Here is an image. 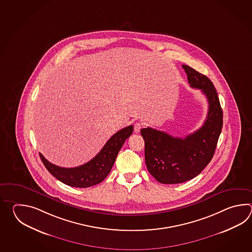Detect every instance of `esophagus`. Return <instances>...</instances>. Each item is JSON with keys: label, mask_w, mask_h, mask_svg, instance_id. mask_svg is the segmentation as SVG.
<instances>
[{"label": "esophagus", "mask_w": 252, "mask_h": 252, "mask_svg": "<svg viewBox=\"0 0 252 252\" xmlns=\"http://www.w3.org/2000/svg\"><path fill=\"white\" fill-rule=\"evenodd\" d=\"M141 127H142V124H140V123H136V124H134V131L136 133H138V132H139Z\"/></svg>", "instance_id": "1"}]
</instances>
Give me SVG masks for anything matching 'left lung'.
Returning <instances> with one entry per match:
<instances>
[{"instance_id": "obj_1", "label": "left lung", "mask_w": 252, "mask_h": 252, "mask_svg": "<svg viewBox=\"0 0 252 252\" xmlns=\"http://www.w3.org/2000/svg\"><path fill=\"white\" fill-rule=\"evenodd\" d=\"M188 83L208 100L207 117L201 128L186 138H176L155 128H141L145 161L150 174L162 184H180L198 176L214 157L222 128V110L214 84L206 75L187 64Z\"/></svg>"}]
</instances>
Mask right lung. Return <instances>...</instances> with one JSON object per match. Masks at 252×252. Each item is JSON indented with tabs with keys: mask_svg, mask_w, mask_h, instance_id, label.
Here are the masks:
<instances>
[{
	"mask_svg": "<svg viewBox=\"0 0 252 252\" xmlns=\"http://www.w3.org/2000/svg\"><path fill=\"white\" fill-rule=\"evenodd\" d=\"M132 132V125L119 130L93 159L76 167L65 168L56 166L47 160L41 153H39V157L48 171L59 181L73 188H90L106 178L112 170L119 151Z\"/></svg>",
	"mask_w": 252,
	"mask_h": 252,
	"instance_id": "right-lung-1",
	"label": "right lung"
}]
</instances>
